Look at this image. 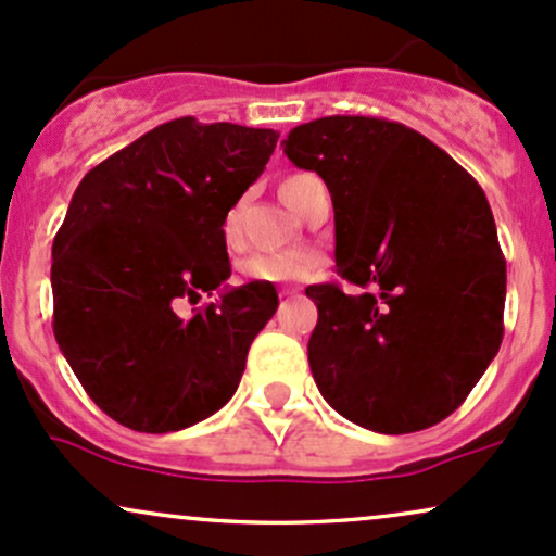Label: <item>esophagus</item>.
<instances>
[{
	"instance_id": "1",
	"label": "esophagus",
	"mask_w": 556,
	"mask_h": 556,
	"mask_svg": "<svg viewBox=\"0 0 556 556\" xmlns=\"http://www.w3.org/2000/svg\"><path fill=\"white\" fill-rule=\"evenodd\" d=\"M293 293H296V289H283V291H280V296L289 299V296H293Z\"/></svg>"
}]
</instances>
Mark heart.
Masks as SVG:
<instances>
[{"instance_id":"obj_1","label":"heart","mask_w":556,"mask_h":556,"mask_svg":"<svg viewBox=\"0 0 556 556\" xmlns=\"http://www.w3.org/2000/svg\"><path fill=\"white\" fill-rule=\"evenodd\" d=\"M317 181L315 174H291L280 181V198H283L293 211H302V200L306 187ZM224 233L228 239V244L239 239L241 233V213L239 207L228 211L226 224H224ZM317 260L306 252H273V254H254L244 263V276L254 278V280H302L315 270Z\"/></svg>"}]
</instances>
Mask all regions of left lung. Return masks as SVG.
Masks as SVG:
<instances>
[{
	"label": "left lung",
	"instance_id": "8db88e82",
	"mask_svg": "<svg viewBox=\"0 0 556 556\" xmlns=\"http://www.w3.org/2000/svg\"><path fill=\"white\" fill-rule=\"evenodd\" d=\"M283 153L328 185L340 280L317 304L312 377L380 434L447 419L497 356L507 270L484 189L432 140L377 116L293 127Z\"/></svg>",
	"mask_w": 556,
	"mask_h": 556
}]
</instances>
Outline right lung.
<instances>
[{"instance_id": "obj_1", "label": "right lung", "mask_w": 556, "mask_h": 556, "mask_svg": "<svg viewBox=\"0 0 556 556\" xmlns=\"http://www.w3.org/2000/svg\"><path fill=\"white\" fill-rule=\"evenodd\" d=\"M278 132L192 116L150 129L83 176L51 247L54 338L103 414L166 434L224 408L276 315L267 280L181 304L231 276L224 224Z\"/></svg>"}]
</instances>
